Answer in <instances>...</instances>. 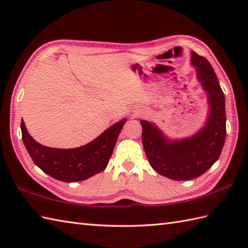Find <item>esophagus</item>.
<instances>
[{"instance_id": "esophagus-1", "label": "esophagus", "mask_w": 248, "mask_h": 248, "mask_svg": "<svg viewBox=\"0 0 248 248\" xmlns=\"http://www.w3.org/2000/svg\"><path fill=\"white\" fill-rule=\"evenodd\" d=\"M140 113H141V112H139V113H138V114H136V115H140Z\"/></svg>"}]
</instances>
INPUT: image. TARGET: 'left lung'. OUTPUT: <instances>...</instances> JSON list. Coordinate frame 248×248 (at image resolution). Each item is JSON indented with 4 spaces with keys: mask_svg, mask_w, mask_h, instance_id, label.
Here are the masks:
<instances>
[{
    "mask_svg": "<svg viewBox=\"0 0 248 248\" xmlns=\"http://www.w3.org/2000/svg\"><path fill=\"white\" fill-rule=\"evenodd\" d=\"M191 64L207 93V123L196 134L183 140H168L154 123L140 120L141 140L147 159L160 175L184 181L202 176L218 160L226 139L225 96L217 75L204 57L192 52Z\"/></svg>",
    "mask_w": 248,
    "mask_h": 248,
    "instance_id": "obj_1",
    "label": "left lung"
}]
</instances>
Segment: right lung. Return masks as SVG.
Instances as JSON below:
<instances>
[{
  "label": "right lung",
  "mask_w": 248,
  "mask_h": 248,
  "mask_svg": "<svg viewBox=\"0 0 248 248\" xmlns=\"http://www.w3.org/2000/svg\"><path fill=\"white\" fill-rule=\"evenodd\" d=\"M127 119L113 124L91 143L72 149L50 148L31 138L21 120V132L25 148L41 170L64 182L86 180L107 168L123 125Z\"/></svg>",
  "instance_id": "1"
}]
</instances>
